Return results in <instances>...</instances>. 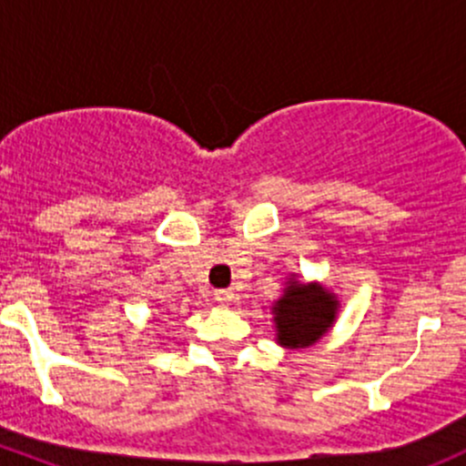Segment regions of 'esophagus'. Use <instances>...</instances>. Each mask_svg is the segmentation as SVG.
Masks as SVG:
<instances>
[{"label": "esophagus", "instance_id": "esophagus-1", "mask_svg": "<svg viewBox=\"0 0 466 466\" xmlns=\"http://www.w3.org/2000/svg\"><path fill=\"white\" fill-rule=\"evenodd\" d=\"M214 299L220 307H229V304L237 302V293H234V290H216Z\"/></svg>", "mask_w": 466, "mask_h": 466}]
</instances>
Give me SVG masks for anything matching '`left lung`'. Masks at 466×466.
Segmentation results:
<instances>
[{
    "label": "left lung",
    "instance_id": "1",
    "mask_svg": "<svg viewBox=\"0 0 466 466\" xmlns=\"http://www.w3.org/2000/svg\"><path fill=\"white\" fill-rule=\"evenodd\" d=\"M340 299L320 281H299L290 275L284 293L270 307L275 324V342L284 350L298 351L316 345L336 324Z\"/></svg>",
    "mask_w": 466,
    "mask_h": 466
}]
</instances>
